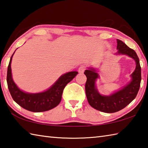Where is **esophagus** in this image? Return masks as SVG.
Instances as JSON below:
<instances>
[{
	"instance_id": "1",
	"label": "esophagus",
	"mask_w": 148,
	"mask_h": 148,
	"mask_svg": "<svg viewBox=\"0 0 148 148\" xmlns=\"http://www.w3.org/2000/svg\"><path fill=\"white\" fill-rule=\"evenodd\" d=\"M85 69H86V66L83 65L82 66H80L79 68L78 69V72H79V73H83L84 71L85 70Z\"/></svg>"
}]
</instances>
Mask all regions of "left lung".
I'll return each mask as SVG.
<instances>
[{
  "instance_id": "left-lung-1",
  "label": "left lung",
  "mask_w": 148,
  "mask_h": 148,
  "mask_svg": "<svg viewBox=\"0 0 148 148\" xmlns=\"http://www.w3.org/2000/svg\"><path fill=\"white\" fill-rule=\"evenodd\" d=\"M116 55H126L134 60L135 69L131 74V81L119 90L109 95L101 94L96 86L97 79L99 78L97 71L93 67H88L84 74L86 76L85 92L89 105L92 108L105 113H114L121 110L129 105L136 97L141 82V67L137 53L125 43L117 39Z\"/></svg>"
}]
</instances>
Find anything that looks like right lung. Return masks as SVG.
Wrapping results in <instances>:
<instances>
[{"label":"right lung","instance_id":"obj_1","mask_svg":"<svg viewBox=\"0 0 148 148\" xmlns=\"http://www.w3.org/2000/svg\"><path fill=\"white\" fill-rule=\"evenodd\" d=\"M14 53L11 57L7 72L8 89L13 100L23 108L33 112L48 111L58 105L62 99L63 89L78 72H69L62 75L51 87L45 91L39 93H28L20 90L13 79L11 64Z\"/></svg>","mask_w":148,"mask_h":148}]
</instances>
